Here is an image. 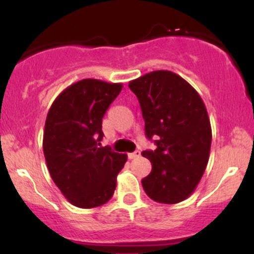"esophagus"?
<instances>
[{"mask_svg": "<svg viewBox=\"0 0 254 254\" xmlns=\"http://www.w3.org/2000/svg\"><path fill=\"white\" fill-rule=\"evenodd\" d=\"M140 155H141V152H140V151H135V152L127 153V158H129V160H134V158L139 157Z\"/></svg>", "mask_w": 254, "mask_h": 254, "instance_id": "esophagus-1", "label": "esophagus"}]
</instances>
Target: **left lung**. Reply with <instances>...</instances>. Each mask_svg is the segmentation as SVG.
Segmentation results:
<instances>
[{"instance_id":"obj_1","label":"left lung","mask_w":254,"mask_h":254,"mask_svg":"<svg viewBox=\"0 0 254 254\" xmlns=\"http://www.w3.org/2000/svg\"><path fill=\"white\" fill-rule=\"evenodd\" d=\"M145 120V134L156 136V150L142 151L152 170L141 183L152 200L183 201L195 190L205 171L211 127L205 104L184 78L167 70L152 71L129 82Z\"/></svg>"}]
</instances>
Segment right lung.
<instances>
[{
    "label": "right lung",
    "instance_id": "right-lung-1",
    "mask_svg": "<svg viewBox=\"0 0 254 254\" xmlns=\"http://www.w3.org/2000/svg\"><path fill=\"white\" fill-rule=\"evenodd\" d=\"M122 88V83L81 79L64 89L49 109L45 161L54 183L75 206H101L114 194L127 155L101 147L102 119Z\"/></svg>",
    "mask_w": 254,
    "mask_h": 254
}]
</instances>
